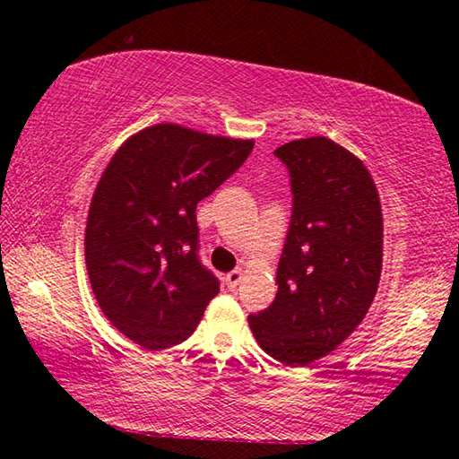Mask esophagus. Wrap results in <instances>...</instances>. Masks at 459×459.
Listing matches in <instances>:
<instances>
[{
	"instance_id": "34e87169",
	"label": "esophagus",
	"mask_w": 459,
	"mask_h": 459,
	"mask_svg": "<svg viewBox=\"0 0 459 459\" xmlns=\"http://www.w3.org/2000/svg\"><path fill=\"white\" fill-rule=\"evenodd\" d=\"M240 279H243V269L230 271V273L227 275V285L230 287V290H235V287L240 283Z\"/></svg>"
}]
</instances>
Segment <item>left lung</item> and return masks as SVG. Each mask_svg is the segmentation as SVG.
Returning <instances> with one entry per match:
<instances>
[{
  "label": "left lung",
  "instance_id": "1",
  "mask_svg": "<svg viewBox=\"0 0 459 459\" xmlns=\"http://www.w3.org/2000/svg\"><path fill=\"white\" fill-rule=\"evenodd\" d=\"M290 169L293 211L277 265V295L248 316L275 360L307 367L359 328L383 269V211L362 160L328 137L277 147Z\"/></svg>",
  "mask_w": 459,
  "mask_h": 459
}]
</instances>
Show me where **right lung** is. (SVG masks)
Instances as JSON below:
<instances>
[{"instance_id":"1","label":"right lung","mask_w":459,"mask_h":459,"mask_svg":"<svg viewBox=\"0 0 459 459\" xmlns=\"http://www.w3.org/2000/svg\"><path fill=\"white\" fill-rule=\"evenodd\" d=\"M253 145L158 123L126 139L100 176L84 232L91 287L107 320L145 351L184 342L219 293L196 255V204Z\"/></svg>"}]
</instances>
